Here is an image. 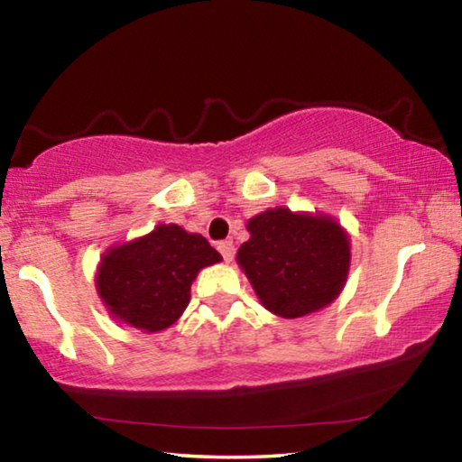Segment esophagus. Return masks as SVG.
I'll list each match as a JSON object with an SVG mask.
<instances>
[{"mask_svg":"<svg viewBox=\"0 0 462 462\" xmlns=\"http://www.w3.org/2000/svg\"><path fill=\"white\" fill-rule=\"evenodd\" d=\"M217 250H220V253H222V256H224V261H226V263H230V261L234 259V254H236V248H234L232 240H224V242H220V245H217Z\"/></svg>","mask_w":462,"mask_h":462,"instance_id":"34e87169","label":"esophagus"}]
</instances>
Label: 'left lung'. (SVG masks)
<instances>
[{
  "instance_id": "1",
  "label": "left lung",
  "mask_w": 462,
  "mask_h": 462,
  "mask_svg": "<svg viewBox=\"0 0 462 462\" xmlns=\"http://www.w3.org/2000/svg\"><path fill=\"white\" fill-rule=\"evenodd\" d=\"M236 263L275 316L293 319L324 310L342 293L350 236L328 214L271 208L250 217Z\"/></svg>"
}]
</instances>
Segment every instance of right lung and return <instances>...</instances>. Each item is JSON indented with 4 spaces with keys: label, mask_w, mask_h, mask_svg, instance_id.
I'll list each match as a JSON object with an SVG mask.
<instances>
[{
    "label": "right lung",
    "mask_w": 462,
    "mask_h": 462,
    "mask_svg": "<svg viewBox=\"0 0 462 462\" xmlns=\"http://www.w3.org/2000/svg\"><path fill=\"white\" fill-rule=\"evenodd\" d=\"M220 261L222 254L201 234L159 224L101 254L96 289L114 319L154 334L183 316L198 273Z\"/></svg>",
    "instance_id": "obj_1"
}]
</instances>
